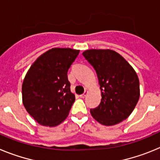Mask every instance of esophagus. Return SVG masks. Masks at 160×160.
I'll return each instance as SVG.
<instances>
[{
  "label": "esophagus",
  "mask_w": 160,
  "mask_h": 160,
  "mask_svg": "<svg viewBox=\"0 0 160 160\" xmlns=\"http://www.w3.org/2000/svg\"><path fill=\"white\" fill-rule=\"evenodd\" d=\"M87 93H88V91H87V90H85V92L83 93L82 94H81V95H80V98H85L86 96H87Z\"/></svg>",
  "instance_id": "34e87169"
}]
</instances>
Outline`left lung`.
I'll use <instances>...</instances> for the list:
<instances>
[{
	"label": "left lung",
	"mask_w": 160,
	"mask_h": 160,
	"mask_svg": "<svg viewBox=\"0 0 160 160\" xmlns=\"http://www.w3.org/2000/svg\"><path fill=\"white\" fill-rule=\"evenodd\" d=\"M82 55L97 73L102 99L90 109L93 118L105 126L119 123L129 117L139 98V81L132 66L111 49H88Z\"/></svg>",
	"instance_id": "obj_1"
}]
</instances>
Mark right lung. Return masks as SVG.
Here are the masks:
<instances>
[{"mask_svg":"<svg viewBox=\"0 0 160 160\" xmlns=\"http://www.w3.org/2000/svg\"><path fill=\"white\" fill-rule=\"evenodd\" d=\"M79 53L70 48H53L30 66L22 84V102L41 125L55 127L68 116L75 96L67 72Z\"/></svg>","mask_w":160,"mask_h":160,"instance_id":"right-lung-1","label":"right lung"}]
</instances>
